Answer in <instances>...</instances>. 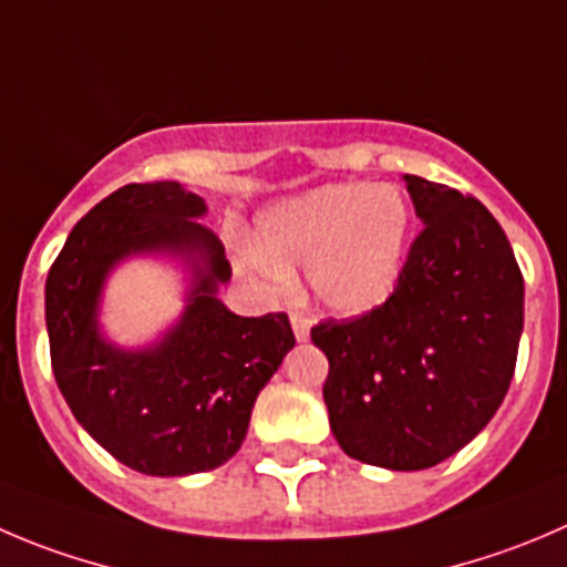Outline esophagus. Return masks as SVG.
Masks as SVG:
<instances>
[{
	"label": "esophagus",
	"mask_w": 567,
	"mask_h": 567,
	"mask_svg": "<svg viewBox=\"0 0 567 567\" xmlns=\"http://www.w3.org/2000/svg\"><path fill=\"white\" fill-rule=\"evenodd\" d=\"M309 328H311V322L306 320V317L292 315V331H295V339H298V342H306V339H309Z\"/></svg>",
	"instance_id": "esophagus-1"
}]
</instances>
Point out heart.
I'll use <instances>...</instances> for the list:
<instances>
[{"mask_svg": "<svg viewBox=\"0 0 567 567\" xmlns=\"http://www.w3.org/2000/svg\"><path fill=\"white\" fill-rule=\"evenodd\" d=\"M412 208L401 188L331 183L284 199L258 219V245L236 256L261 287H284L292 267H309L326 309L359 317L395 295L406 264Z\"/></svg>", "mask_w": 567, "mask_h": 567, "instance_id": "b5f03b06", "label": "heart"}]
</instances>
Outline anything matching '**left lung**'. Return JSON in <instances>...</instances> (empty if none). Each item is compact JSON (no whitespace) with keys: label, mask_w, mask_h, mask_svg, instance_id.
<instances>
[{"label":"left lung","mask_w":567,"mask_h":567,"mask_svg":"<svg viewBox=\"0 0 567 567\" xmlns=\"http://www.w3.org/2000/svg\"><path fill=\"white\" fill-rule=\"evenodd\" d=\"M423 230L381 309L322 320V398L339 449L390 471H425L493 420L515 373L523 275L476 197L403 175Z\"/></svg>","instance_id":"8db88e82"}]
</instances>
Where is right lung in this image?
Instances as JSON below:
<instances>
[{
    "label": "right lung",
    "mask_w": 567,
    "mask_h": 567,
    "mask_svg": "<svg viewBox=\"0 0 567 567\" xmlns=\"http://www.w3.org/2000/svg\"><path fill=\"white\" fill-rule=\"evenodd\" d=\"M206 199L175 181L127 183L72 228L47 275L52 373L78 423L144 476H188L225 465L252 403L295 348L284 311L239 317L217 298L230 280ZM166 251L193 269L187 311L161 343L127 351L99 333L106 272L127 255Z\"/></svg>",
    "instance_id": "right-lung-1"
}]
</instances>
